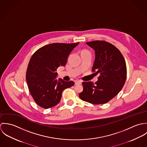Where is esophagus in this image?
Instances as JSON below:
<instances>
[{
    "mask_svg": "<svg viewBox=\"0 0 147 147\" xmlns=\"http://www.w3.org/2000/svg\"><path fill=\"white\" fill-rule=\"evenodd\" d=\"M75 83L76 85H78V84H82V82L81 81H79V80H76L75 82Z\"/></svg>",
    "mask_w": 147,
    "mask_h": 147,
    "instance_id": "esophagus-1",
    "label": "esophagus"
}]
</instances>
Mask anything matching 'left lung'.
<instances>
[{"label":"left lung","mask_w":147,"mask_h":147,"mask_svg":"<svg viewBox=\"0 0 147 147\" xmlns=\"http://www.w3.org/2000/svg\"><path fill=\"white\" fill-rule=\"evenodd\" d=\"M86 43L95 51L92 72L99 74L98 81L83 82V90L79 97L93 104H104L116 96L126 82L127 68L121 51L113 45L104 41Z\"/></svg>","instance_id":"obj_1"}]
</instances>
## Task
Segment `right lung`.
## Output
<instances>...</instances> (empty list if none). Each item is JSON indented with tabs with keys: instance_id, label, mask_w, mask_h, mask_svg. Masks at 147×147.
<instances>
[{
	"instance_id": "obj_1",
	"label": "right lung",
	"mask_w": 147,
	"mask_h": 147,
	"mask_svg": "<svg viewBox=\"0 0 147 147\" xmlns=\"http://www.w3.org/2000/svg\"><path fill=\"white\" fill-rule=\"evenodd\" d=\"M75 43H51L37 50L28 64L26 79L29 90L36 104L44 109L57 105L63 90L74 85L72 81L56 79L57 69L64 66Z\"/></svg>"
}]
</instances>
